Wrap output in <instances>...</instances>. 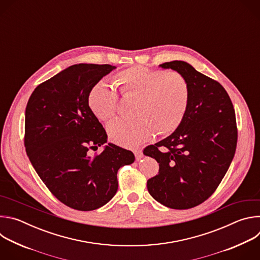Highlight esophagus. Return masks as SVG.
I'll use <instances>...</instances> for the list:
<instances>
[{
  "mask_svg": "<svg viewBox=\"0 0 260 260\" xmlns=\"http://www.w3.org/2000/svg\"><path fill=\"white\" fill-rule=\"evenodd\" d=\"M134 153H135V156H136V159H137V160H140V159L143 157V152H142L141 149L134 150Z\"/></svg>",
  "mask_w": 260,
  "mask_h": 260,
  "instance_id": "34e87169",
  "label": "esophagus"
}]
</instances>
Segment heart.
<instances>
[{
	"label": "heart",
	"instance_id": "heart-1",
	"mask_svg": "<svg viewBox=\"0 0 260 260\" xmlns=\"http://www.w3.org/2000/svg\"><path fill=\"white\" fill-rule=\"evenodd\" d=\"M121 94L135 99L132 120L116 119L107 126L110 140L134 148L150 140L155 133L166 136L181 124L190 100L188 80L179 72L133 66L114 77ZM117 91L105 81L92 85L87 103L100 120L112 119L117 113Z\"/></svg>",
	"mask_w": 260,
	"mask_h": 260
}]
</instances>
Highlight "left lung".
Returning a JSON list of instances; mask_svg holds the SVG:
<instances>
[{
	"label": "left lung",
	"instance_id": "obj_1",
	"mask_svg": "<svg viewBox=\"0 0 260 260\" xmlns=\"http://www.w3.org/2000/svg\"><path fill=\"white\" fill-rule=\"evenodd\" d=\"M159 67L186 77L190 100L177 129L144 149L159 164L158 175L147 181V188L168 208L190 209L213 194L232 164L238 141L236 113L224 87L188 62L173 60Z\"/></svg>",
	"mask_w": 260,
	"mask_h": 260
}]
</instances>
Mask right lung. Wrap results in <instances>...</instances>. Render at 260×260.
I'll return each mask as SVG.
<instances>
[{
	"mask_svg": "<svg viewBox=\"0 0 260 260\" xmlns=\"http://www.w3.org/2000/svg\"><path fill=\"white\" fill-rule=\"evenodd\" d=\"M116 67L73 64L37 86L25 108L24 146L37 174L66 206L91 211L106 205L117 189V172L135 161L132 151L112 143L90 111L93 84Z\"/></svg>",
	"mask_w": 260,
	"mask_h": 260,
	"instance_id": "1",
	"label": "right lung"
}]
</instances>
